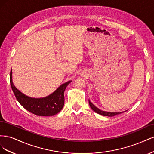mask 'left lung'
Wrapping results in <instances>:
<instances>
[{
    "label": "left lung",
    "instance_id": "obj_1",
    "mask_svg": "<svg viewBox=\"0 0 154 154\" xmlns=\"http://www.w3.org/2000/svg\"><path fill=\"white\" fill-rule=\"evenodd\" d=\"M88 103H89V105L91 106V108L94 110L95 112L101 114L102 116H108V117H112V116H114L115 115H117V114H119L122 112H124L125 111L123 112H107V111H103V110H101L100 109L97 108L96 107L94 104L91 103V101L88 100Z\"/></svg>",
    "mask_w": 154,
    "mask_h": 154
}]
</instances>
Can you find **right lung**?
<instances>
[{"mask_svg": "<svg viewBox=\"0 0 154 154\" xmlns=\"http://www.w3.org/2000/svg\"><path fill=\"white\" fill-rule=\"evenodd\" d=\"M72 81L63 83L52 94L40 98L27 96L17 89L12 80V70L10 72V83L17 101L27 111L37 116H51L58 114L64 105V91Z\"/></svg>", "mask_w": 154, "mask_h": 154, "instance_id": "right-lung-1", "label": "right lung"}]
</instances>
